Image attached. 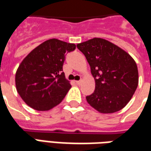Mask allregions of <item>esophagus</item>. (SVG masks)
Instances as JSON below:
<instances>
[{
	"label": "esophagus",
	"instance_id": "obj_1",
	"mask_svg": "<svg viewBox=\"0 0 151 151\" xmlns=\"http://www.w3.org/2000/svg\"><path fill=\"white\" fill-rule=\"evenodd\" d=\"M76 84H78V85H80L81 83H82V81H75Z\"/></svg>",
	"mask_w": 151,
	"mask_h": 151
}]
</instances>
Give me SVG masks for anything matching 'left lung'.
Wrapping results in <instances>:
<instances>
[{
  "instance_id": "obj_1",
  "label": "left lung",
  "mask_w": 151,
  "mask_h": 151,
  "mask_svg": "<svg viewBox=\"0 0 151 151\" xmlns=\"http://www.w3.org/2000/svg\"><path fill=\"white\" fill-rule=\"evenodd\" d=\"M94 77L96 88L86 97L89 105L103 114L119 111L130 101L138 86V70L129 54L102 38L77 45Z\"/></svg>"
}]
</instances>
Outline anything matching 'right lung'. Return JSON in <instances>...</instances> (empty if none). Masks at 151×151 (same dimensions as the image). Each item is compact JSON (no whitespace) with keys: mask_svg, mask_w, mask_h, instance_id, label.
<instances>
[{"mask_svg":"<svg viewBox=\"0 0 151 151\" xmlns=\"http://www.w3.org/2000/svg\"><path fill=\"white\" fill-rule=\"evenodd\" d=\"M76 45L53 38L32 50L17 69L18 93L31 108L45 111L59 105L71 85L65 78L63 65L65 53Z\"/></svg>","mask_w":151,"mask_h":151,"instance_id":"1","label":"right lung"}]
</instances>
